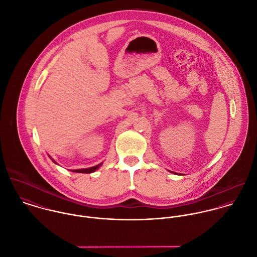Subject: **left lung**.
<instances>
[{"instance_id":"left-lung-1","label":"left lung","mask_w":257,"mask_h":257,"mask_svg":"<svg viewBox=\"0 0 257 257\" xmlns=\"http://www.w3.org/2000/svg\"><path fill=\"white\" fill-rule=\"evenodd\" d=\"M170 172H172V171H170ZM172 173H173V172H172Z\"/></svg>"}]
</instances>
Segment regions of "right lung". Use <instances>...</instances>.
<instances>
[{
    "label": "right lung",
    "mask_w": 257,
    "mask_h": 257,
    "mask_svg": "<svg viewBox=\"0 0 257 257\" xmlns=\"http://www.w3.org/2000/svg\"><path fill=\"white\" fill-rule=\"evenodd\" d=\"M51 159H52V157L51 156H49ZM52 161L54 162V163H56V161L54 160V159H52ZM56 164H58V163H56ZM103 163H100V164H98V165H96V166H93V167H90V168H85V169H75V170H72L73 172H76V173H92V172H95L97 169H99L100 167H101V165H102Z\"/></svg>",
    "instance_id": "right-lung-1"
}]
</instances>
